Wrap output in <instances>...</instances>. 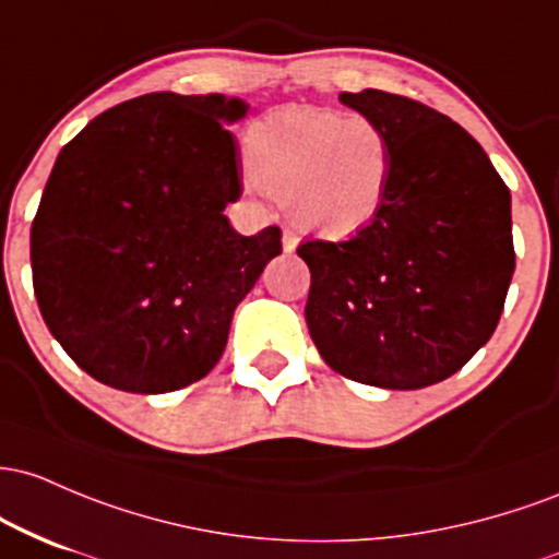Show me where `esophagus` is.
<instances>
[{"mask_svg": "<svg viewBox=\"0 0 559 559\" xmlns=\"http://www.w3.org/2000/svg\"><path fill=\"white\" fill-rule=\"evenodd\" d=\"M296 248H298L296 231H290V229L282 231V250H285V253H296Z\"/></svg>", "mask_w": 559, "mask_h": 559, "instance_id": "1", "label": "esophagus"}]
</instances>
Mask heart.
Returning a JSON list of instances; mask_svg holds the SVG:
<instances>
[{"mask_svg":"<svg viewBox=\"0 0 559 559\" xmlns=\"http://www.w3.org/2000/svg\"><path fill=\"white\" fill-rule=\"evenodd\" d=\"M246 163L263 192L285 200L300 229L348 237L369 227L385 205L393 144L369 116L293 105L250 127Z\"/></svg>","mask_w":559,"mask_h":559,"instance_id":"1","label":"heart"}]
</instances>
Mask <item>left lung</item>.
Here are the masks:
<instances>
[{"instance_id":"8db88e82","label":"left lung","mask_w":559,"mask_h":559,"mask_svg":"<svg viewBox=\"0 0 559 559\" xmlns=\"http://www.w3.org/2000/svg\"><path fill=\"white\" fill-rule=\"evenodd\" d=\"M341 103L391 136V190L350 240L298 248L306 324L343 378L417 391L460 372L497 330L515 272L510 190L443 112L380 90Z\"/></svg>"}]
</instances>
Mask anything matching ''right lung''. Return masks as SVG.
I'll list each match as a JSON object with an SVG mask.
<instances>
[{
    "instance_id": "add662e5",
    "label": "right lung",
    "mask_w": 559,
    "mask_h": 559,
    "mask_svg": "<svg viewBox=\"0 0 559 559\" xmlns=\"http://www.w3.org/2000/svg\"><path fill=\"white\" fill-rule=\"evenodd\" d=\"M248 103L155 92L105 110L60 150L31 224L39 311L105 385L168 393L222 359L231 313L282 253L280 227L242 237L224 123Z\"/></svg>"
}]
</instances>
